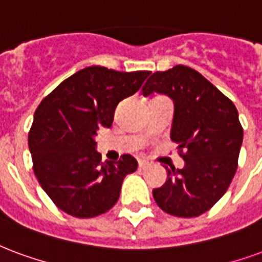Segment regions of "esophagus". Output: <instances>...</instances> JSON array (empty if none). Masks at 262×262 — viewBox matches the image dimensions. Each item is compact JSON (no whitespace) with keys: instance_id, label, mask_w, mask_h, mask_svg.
Returning <instances> with one entry per match:
<instances>
[{"instance_id":"obj_1","label":"esophagus","mask_w":262,"mask_h":262,"mask_svg":"<svg viewBox=\"0 0 262 262\" xmlns=\"http://www.w3.org/2000/svg\"><path fill=\"white\" fill-rule=\"evenodd\" d=\"M148 165H150V162H148L147 160H143V158L139 160V168H140V169H146Z\"/></svg>"}]
</instances>
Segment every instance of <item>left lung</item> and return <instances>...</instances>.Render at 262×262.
I'll return each mask as SVG.
<instances>
[{
	"mask_svg": "<svg viewBox=\"0 0 262 262\" xmlns=\"http://www.w3.org/2000/svg\"><path fill=\"white\" fill-rule=\"evenodd\" d=\"M152 93L173 100L170 140L179 144V154L185 160L182 169L166 168L168 179L152 190L154 200L170 215L199 216L226 193L236 173L243 141L239 114L212 83L185 65L152 73L143 94Z\"/></svg>",
	"mask_w": 262,
	"mask_h": 262,
	"instance_id": "left-lung-1",
	"label": "left lung"
}]
</instances>
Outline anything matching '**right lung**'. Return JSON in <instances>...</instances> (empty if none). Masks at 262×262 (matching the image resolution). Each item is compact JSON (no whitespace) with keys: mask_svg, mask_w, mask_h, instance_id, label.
I'll return each mask as SVG.
<instances>
[{"mask_svg":"<svg viewBox=\"0 0 262 262\" xmlns=\"http://www.w3.org/2000/svg\"><path fill=\"white\" fill-rule=\"evenodd\" d=\"M151 72L89 67L65 79L37 106L29 132L33 170L59 210L93 218L111 210L126 175L137 169L129 154L101 161L100 127H110L116 105L139 90Z\"/></svg>","mask_w":262,"mask_h":262,"instance_id":"obj_1","label":"right lung"}]
</instances>
